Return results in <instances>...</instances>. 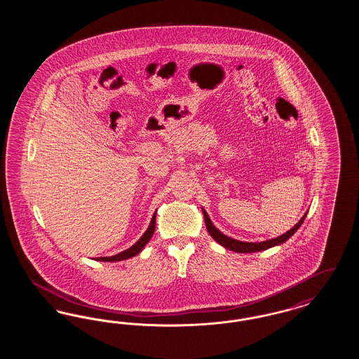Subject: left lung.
Returning a JSON list of instances; mask_svg holds the SVG:
<instances>
[{
  "instance_id": "left-lung-1",
  "label": "left lung",
  "mask_w": 359,
  "mask_h": 359,
  "mask_svg": "<svg viewBox=\"0 0 359 359\" xmlns=\"http://www.w3.org/2000/svg\"><path fill=\"white\" fill-rule=\"evenodd\" d=\"M202 211H203V215H205V227H207V231L208 234L215 239L219 245H222L223 248L229 249V250H233L236 253H256V252H261V250H266L269 248H273L277 245H281L284 243L285 241L288 239L299 230V227L302 226V223L304 222L306 217H307V212L302 217V219L299 222L296 223L290 230H288L287 233H284L283 236L280 237H276V238L266 239V241H262V242H243V241H238V239L230 238L227 236H224L222 231H219L208 217V214L205 212V208L202 207Z\"/></svg>"
}]
</instances>
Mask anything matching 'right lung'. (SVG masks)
<instances>
[{"instance_id":"add662e5","label":"right lung","mask_w":359,"mask_h":359,"mask_svg":"<svg viewBox=\"0 0 359 359\" xmlns=\"http://www.w3.org/2000/svg\"><path fill=\"white\" fill-rule=\"evenodd\" d=\"M154 229H156V212L152 217V221L149 223L147 231L142 234V237L137 241L136 243L133 246H130L129 249L121 252L118 255L111 257H97L95 261H106V262H114V261H122V259H128V258H132V257L137 256L144 248L145 245L149 242V239L152 238L154 236Z\"/></svg>"}]
</instances>
